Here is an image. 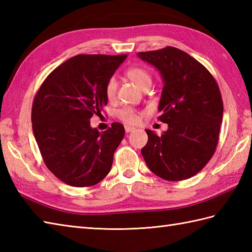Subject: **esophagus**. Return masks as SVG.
<instances>
[{
  "label": "esophagus",
  "mask_w": 252,
  "mask_h": 252,
  "mask_svg": "<svg viewBox=\"0 0 252 252\" xmlns=\"http://www.w3.org/2000/svg\"><path fill=\"white\" fill-rule=\"evenodd\" d=\"M125 130H126V133H129V132H132V131H134L135 129L133 126H125Z\"/></svg>",
  "instance_id": "obj_1"
}]
</instances>
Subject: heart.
I'll list each match as a JSON object with an SVG mask.
<instances>
[{"label": "heart", "instance_id": "heart-1", "mask_svg": "<svg viewBox=\"0 0 252 252\" xmlns=\"http://www.w3.org/2000/svg\"><path fill=\"white\" fill-rule=\"evenodd\" d=\"M126 77L134 83L137 88L141 90L145 88L146 85H152V77L145 69L133 67L126 71ZM117 93V82L114 78L108 80L105 87V95L108 100H112L116 97ZM119 118L126 123L129 125H135L138 122V115L131 108H123L119 111Z\"/></svg>", "mask_w": 252, "mask_h": 252}]
</instances>
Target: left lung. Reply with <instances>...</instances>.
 I'll return each mask as SVG.
<instances>
[{"mask_svg":"<svg viewBox=\"0 0 252 252\" xmlns=\"http://www.w3.org/2000/svg\"><path fill=\"white\" fill-rule=\"evenodd\" d=\"M136 55L160 72L163 88L159 120L168 123V130L161 135L146 130L144 160L152 172L163 180L189 179L215 154L223 119L220 90L199 62L175 47Z\"/></svg>","mask_w":252,"mask_h":252,"instance_id":"left-lung-1","label":"left lung"}]
</instances>
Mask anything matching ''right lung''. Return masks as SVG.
<instances>
[{
	"instance_id": "right-lung-1",
	"label": "right lung",
	"mask_w": 252,
	"mask_h": 252,
	"mask_svg": "<svg viewBox=\"0 0 252 252\" xmlns=\"http://www.w3.org/2000/svg\"><path fill=\"white\" fill-rule=\"evenodd\" d=\"M126 55H77L53 70L34 97L32 130L46 167L70 186L97 184L109 173L125 136L115 122L99 132L90 119L108 103L105 87Z\"/></svg>"
}]
</instances>
